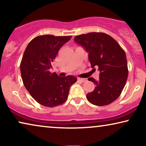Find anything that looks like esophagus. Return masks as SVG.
Listing matches in <instances>:
<instances>
[{
	"instance_id": "1",
	"label": "esophagus",
	"mask_w": 146,
	"mask_h": 146,
	"mask_svg": "<svg viewBox=\"0 0 146 146\" xmlns=\"http://www.w3.org/2000/svg\"><path fill=\"white\" fill-rule=\"evenodd\" d=\"M78 80L79 82H86L87 80L86 78H78Z\"/></svg>"
}]
</instances>
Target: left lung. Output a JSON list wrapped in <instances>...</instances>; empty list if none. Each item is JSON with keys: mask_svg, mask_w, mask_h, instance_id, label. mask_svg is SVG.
<instances>
[{"mask_svg": "<svg viewBox=\"0 0 146 146\" xmlns=\"http://www.w3.org/2000/svg\"><path fill=\"white\" fill-rule=\"evenodd\" d=\"M74 41L88 52L91 67L98 68L100 71L98 80L88 78L96 87L86 95L88 100L100 106L112 103L121 94L127 79L128 69L124 50L112 37L103 33L76 36Z\"/></svg>", "mask_w": 146, "mask_h": 146, "instance_id": "left-lung-1", "label": "left lung"}]
</instances>
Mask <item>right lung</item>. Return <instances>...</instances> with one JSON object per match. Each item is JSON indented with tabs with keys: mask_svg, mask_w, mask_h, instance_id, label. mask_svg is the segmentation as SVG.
Segmentation results:
<instances>
[{
	"mask_svg": "<svg viewBox=\"0 0 146 146\" xmlns=\"http://www.w3.org/2000/svg\"><path fill=\"white\" fill-rule=\"evenodd\" d=\"M71 36L41 35L30 42L21 62L24 85L32 97L46 107H55L64 103L70 88L77 81L72 76L60 77L49 71L59 49Z\"/></svg>",
	"mask_w": 146,
	"mask_h": 146,
	"instance_id": "right-lung-1",
	"label": "right lung"
}]
</instances>
